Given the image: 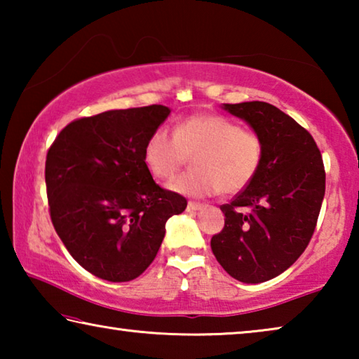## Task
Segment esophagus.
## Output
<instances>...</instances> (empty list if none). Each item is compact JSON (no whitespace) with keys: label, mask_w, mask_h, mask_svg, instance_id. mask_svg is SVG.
<instances>
[{"label":"esophagus","mask_w":359,"mask_h":359,"mask_svg":"<svg viewBox=\"0 0 359 359\" xmlns=\"http://www.w3.org/2000/svg\"><path fill=\"white\" fill-rule=\"evenodd\" d=\"M204 205L205 204H203V203H193V201H190V203H188V205H187V210L188 212H196V210L204 209Z\"/></svg>","instance_id":"esophagus-1"}]
</instances>
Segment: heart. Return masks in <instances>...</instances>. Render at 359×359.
Returning a JSON list of instances; mask_svg holds the SVG:
<instances>
[{"mask_svg":"<svg viewBox=\"0 0 359 359\" xmlns=\"http://www.w3.org/2000/svg\"><path fill=\"white\" fill-rule=\"evenodd\" d=\"M263 141L223 115H191L158 128L144 145V163L155 179L168 180L193 158V171L174 179L169 190L188 198L223 191L236 194L252 184L263 163Z\"/></svg>","mask_w":359,"mask_h":359,"instance_id":"1","label":"heart"}]
</instances>
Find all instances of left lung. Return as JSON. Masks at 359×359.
<instances>
[{"label": "left lung", "instance_id": "left-lung-1", "mask_svg": "<svg viewBox=\"0 0 359 359\" xmlns=\"http://www.w3.org/2000/svg\"><path fill=\"white\" fill-rule=\"evenodd\" d=\"M263 141V163L244 191L220 205L224 228L210 241L236 280L261 283L282 274L311 242L325 196L321 154L307 130L263 101L223 104Z\"/></svg>", "mask_w": 359, "mask_h": 359}]
</instances>
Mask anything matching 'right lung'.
<instances>
[{"mask_svg":"<svg viewBox=\"0 0 359 359\" xmlns=\"http://www.w3.org/2000/svg\"><path fill=\"white\" fill-rule=\"evenodd\" d=\"M171 114L161 104L71 121L47 151L46 185L60 239L83 269L130 282L147 269L187 199L155 184L144 145Z\"/></svg>","mask_w":359,"mask_h":359,"instance_id":"1","label":"right lung"}]
</instances>
